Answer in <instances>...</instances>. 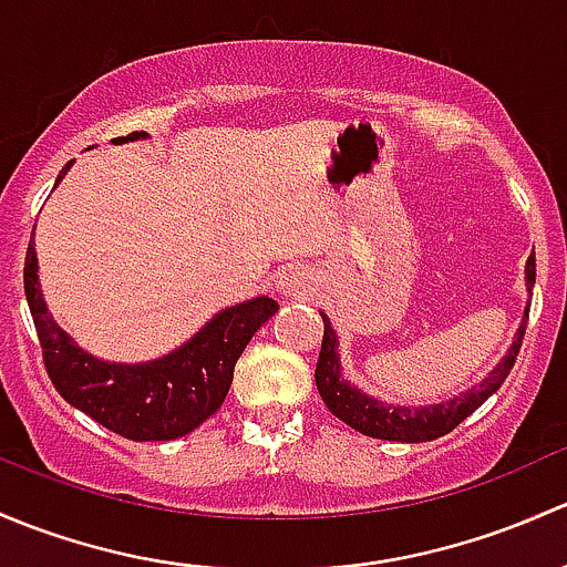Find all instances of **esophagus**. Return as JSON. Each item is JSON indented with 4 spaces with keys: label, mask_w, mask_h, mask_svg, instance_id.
<instances>
[{
    "label": "esophagus",
    "mask_w": 567,
    "mask_h": 567,
    "mask_svg": "<svg viewBox=\"0 0 567 567\" xmlns=\"http://www.w3.org/2000/svg\"><path fill=\"white\" fill-rule=\"evenodd\" d=\"M278 289H284L286 295H302V289H306V281H302L300 272L295 270H286L281 276V281H278Z\"/></svg>",
    "instance_id": "obj_1"
}]
</instances>
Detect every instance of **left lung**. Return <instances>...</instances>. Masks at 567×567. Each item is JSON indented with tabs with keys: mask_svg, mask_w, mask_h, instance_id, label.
I'll return each mask as SVG.
<instances>
[{
	"mask_svg": "<svg viewBox=\"0 0 567 567\" xmlns=\"http://www.w3.org/2000/svg\"><path fill=\"white\" fill-rule=\"evenodd\" d=\"M527 284H529V291H533L535 256H529L527 261ZM527 319H529V311H527ZM527 319H524L522 327H518L511 352L502 358L497 369L483 379L481 388L466 390L464 395L447 401V404L410 410V406L382 404V401L354 390L352 384L341 377V363H338V352H336V332H332L327 317H322L324 322L322 352H319L317 373H313V377H317V390L319 395H322L327 410L336 414L338 420H343L347 425H352L354 431H360V434L373 436V440H390V442H431L436 440V436L451 434L461 420L470 417V414L475 412L488 395L497 393L502 388V382H505L507 373H511L513 363H516L518 349H522Z\"/></svg>",
	"mask_w": 567,
	"mask_h": 567,
	"instance_id": "8db88e82",
	"label": "left lung"
}]
</instances>
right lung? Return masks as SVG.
<instances>
[{"instance_id": "1", "label": "right lung", "mask_w": 567, "mask_h": 567, "mask_svg": "<svg viewBox=\"0 0 567 567\" xmlns=\"http://www.w3.org/2000/svg\"><path fill=\"white\" fill-rule=\"evenodd\" d=\"M131 138H144V133L133 131L114 142ZM68 168L70 163L62 168L60 179ZM23 291L43 349L45 373L56 393L70 406L133 442L177 440L213 417L229 393L237 358L254 332L278 311L276 300L256 297L220 311L198 336L168 358L142 365H114L75 347L49 317L38 286V259L32 243L23 261Z\"/></svg>"}]
</instances>
